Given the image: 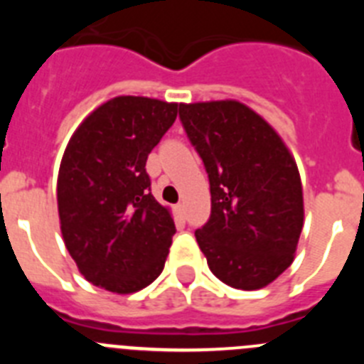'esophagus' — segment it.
I'll return each instance as SVG.
<instances>
[{
    "mask_svg": "<svg viewBox=\"0 0 364 364\" xmlns=\"http://www.w3.org/2000/svg\"><path fill=\"white\" fill-rule=\"evenodd\" d=\"M175 213L180 220H184V204H176L175 205Z\"/></svg>",
    "mask_w": 364,
    "mask_h": 364,
    "instance_id": "34e87169",
    "label": "esophagus"
}]
</instances>
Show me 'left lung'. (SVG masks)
<instances>
[{
  "label": "left lung",
  "mask_w": 364,
  "mask_h": 364,
  "mask_svg": "<svg viewBox=\"0 0 364 364\" xmlns=\"http://www.w3.org/2000/svg\"><path fill=\"white\" fill-rule=\"evenodd\" d=\"M210 178L211 215L197 242L215 277L259 290L294 262L302 231L295 160L272 125L235 100L180 105Z\"/></svg>",
  "instance_id": "obj_1"
}]
</instances>
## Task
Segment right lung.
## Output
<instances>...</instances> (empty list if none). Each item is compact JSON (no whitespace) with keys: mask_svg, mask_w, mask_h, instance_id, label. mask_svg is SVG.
<instances>
[{"mask_svg":"<svg viewBox=\"0 0 364 364\" xmlns=\"http://www.w3.org/2000/svg\"><path fill=\"white\" fill-rule=\"evenodd\" d=\"M178 104L118 96L70 136L58 175V213L83 277L133 294L162 273L176 228L151 195L146 162L176 120Z\"/></svg>","mask_w":364,"mask_h":364,"instance_id":"right-lung-1","label":"right lung"}]
</instances>
